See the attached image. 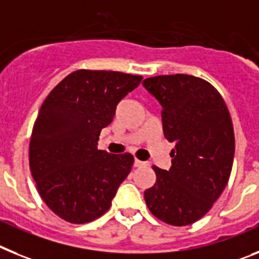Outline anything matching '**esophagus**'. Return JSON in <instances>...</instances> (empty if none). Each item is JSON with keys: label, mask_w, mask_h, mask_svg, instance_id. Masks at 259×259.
<instances>
[{"label": "esophagus", "mask_w": 259, "mask_h": 259, "mask_svg": "<svg viewBox=\"0 0 259 259\" xmlns=\"http://www.w3.org/2000/svg\"><path fill=\"white\" fill-rule=\"evenodd\" d=\"M143 165H147V163L142 160H138V159L134 160V167H143Z\"/></svg>", "instance_id": "obj_1"}]
</instances>
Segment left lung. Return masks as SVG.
<instances>
[{"label":"left lung","mask_w":259,"mask_h":259,"mask_svg":"<svg viewBox=\"0 0 259 259\" xmlns=\"http://www.w3.org/2000/svg\"><path fill=\"white\" fill-rule=\"evenodd\" d=\"M143 87L160 103L164 137L175 142L169 170L152 167L156 183L145 192L154 217L188 226L204 217L223 193L232 170L235 133L226 102L204 79L159 75Z\"/></svg>","instance_id":"8db88e82"}]
</instances>
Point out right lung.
Returning a JSON list of instances; mask_svg holds the SVG:
<instances>
[{"label":"right lung","mask_w":259,"mask_h":259,"mask_svg":"<svg viewBox=\"0 0 259 259\" xmlns=\"http://www.w3.org/2000/svg\"><path fill=\"white\" fill-rule=\"evenodd\" d=\"M141 80V75L82 69L64 78L42 103L30 141V168L40 197L61 219L89 223L111 207L134 157L98 150L99 136Z\"/></svg>","instance_id":"obj_1"}]
</instances>
